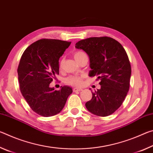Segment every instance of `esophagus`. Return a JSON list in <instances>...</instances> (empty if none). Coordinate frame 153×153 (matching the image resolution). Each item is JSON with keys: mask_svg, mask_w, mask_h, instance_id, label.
<instances>
[{"mask_svg": "<svg viewBox=\"0 0 153 153\" xmlns=\"http://www.w3.org/2000/svg\"><path fill=\"white\" fill-rule=\"evenodd\" d=\"M82 90V88H74L73 89V91H74V92H76L81 91Z\"/></svg>", "mask_w": 153, "mask_h": 153, "instance_id": "34e87169", "label": "esophagus"}]
</instances>
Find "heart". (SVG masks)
Listing matches in <instances>:
<instances>
[{
  "mask_svg": "<svg viewBox=\"0 0 153 153\" xmlns=\"http://www.w3.org/2000/svg\"><path fill=\"white\" fill-rule=\"evenodd\" d=\"M83 52L81 51H77L74 53V58L76 60H77L80 56L82 55H84ZM63 60H61L59 62V67L61 68L63 67ZM83 79H84V76H82V75H75V76H71L67 77L65 79V82L67 84L69 85H71V86H79L83 84Z\"/></svg>",
  "mask_w": 153,
  "mask_h": 153,
  "instance_id": "heart-1",
  "label": "heart"
}]
</instances>
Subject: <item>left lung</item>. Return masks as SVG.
Segmentation results:
<instances>
[{"instance_id":"1","label":"left lung","mask_w":153,"mask_h":153,"mask_svg":"<svg viewBox=\"0 0 153 153\" xmlns=\"http://www.w3.org/2000/svg\"><path fill=\"white\" fill-rule=\"evenodd\" d=\"M90 58V77L100 79V89L86 103L90 113L100 117L113 114L122 105L129 88L131 65L122 45L107 36L92 37L76 44Z\"/></svg>"}]
</instances>
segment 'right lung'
I'll list each match as a JSON object with an SVG mask.
<instances>
[{"instance_id": "1", "label": "right lung", "mask_w": 153, "mask_h": 153, "mask_svg": "<svg viewBox=\"0 0 153 153\" xmlns=\"http://www.w3.org/2000/svg\"><path fill=\"white\" fill-rule=\"evenodd\" d=\"M71 42L41 39L25 49L18 66L21 92L32 111L43 117L60 113L72 93L69 86L55 90L50 84L59 74V58Z\"/></svg>"}]
</instances>
